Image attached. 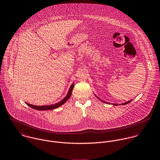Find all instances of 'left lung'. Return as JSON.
I'll return each instance as SVG.
<instances>
[{
	"mask_svg": "<svg viewBox=\"0 0 160 160\" xmlns=\"http://www.w3.org/2000/svg\"><path fill=\"white\" fill-rule=\"evenodd\" d=\"M94 95H95V96H96V97H97V98H98L100 101H101L102 102H104V103H106V104H110V102H105V101H102V100H101V99H99V98H98L96 94H94ZM131 101H132V99H131V100H130V101H128V102H124V103H122V104H122V105H126V104H128V103L131 102ZM113 106H118V104H113Z\"/></svg>",
	"mask_w": 160,
	"mask_h": 160,
	"instance_id": "8db88e82",
	"label": "left lung"
}]
</instances>
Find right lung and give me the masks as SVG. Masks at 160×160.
<instances>
[{"label":"right lung","mask_w":160,"mask_h":160,"mask_svg":"<svg viewBox=\"0 0 160 160\" xmlns=\"http://www.w3.org/2000/svg\"><path fill=\"white\" fill-rule=\"evenodd\" d=\"M73 87H74V85H73V83H72V84L70 88L69 89V91H68V94L66 95V96L64 99H62L60 102H57V103H56V104H54L39 106L32 105V104H30L27 103V102H26V104L28 106H29L30 107H31V108H34V109L37 110H53V109H55V108H58V107L61 106L62 105H63V104L71 98L72 94V90H73Z\"/></svg>","instance_id":"obj_1"}]
</instances>
